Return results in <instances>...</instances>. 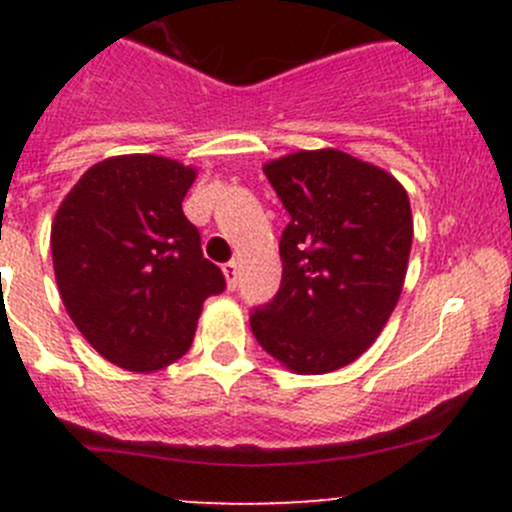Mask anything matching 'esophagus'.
Returning <instances> with one entry per match:
<instances>
[{
	"instance_id": "esophagus-1",
	"label": "esophagus",
	"mask_w": 512,
	"mask_h": 512,
	"mask_svg": "<svg viewBox=\"0 0 512 512\" xmlns=\"http://www.w3.org/2000/svg\"><path fill=\"white\" fill-rule=\"evenodd\" d=\"M223 272H225V280H227V287L235 289L237 287V277H240V265H237L235 260L227 262V265H223Z\"/></svg>"
}]
</instances>
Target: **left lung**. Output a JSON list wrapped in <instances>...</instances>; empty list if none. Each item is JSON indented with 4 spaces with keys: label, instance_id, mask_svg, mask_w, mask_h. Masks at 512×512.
<instances>
[{
    "label": "left lung",
    "instance_id": "left-lung-1",
    "mask_svg": "<svg viewBox=\"0 0 512 512\" xmlns=\"http://www.w3.org/2000/svg\"><path fill=\"white\" fill-rule=\"evenodd\" d=\"M262 170L292 220L280 292L255 309L252 334L294 374H329L376 342L399 302L414 240L409 193L389 170L337 148Z\"/></svg>",
    "mask_w": 512,
    "mask_h": 512
}]
</instances>
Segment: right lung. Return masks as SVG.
Here are the masks:
<instances>
[{"instance_id":"add662e5","label":"right lung","mask_w":512,"mask_h":512,"mask_svg":"<svg viewBox=\"0 0 512 512\" xmlns=\"http://www.w3.org/2000/svg\"><path fill=\"white\" fill-rule=\"evenodd\" d=\"M193 165L131 153L91 165L51 223L61 302L86 342L121 369L151 374L190 349L210 294L225 289L183 215Z\"/></svg>"}]
</instances>
